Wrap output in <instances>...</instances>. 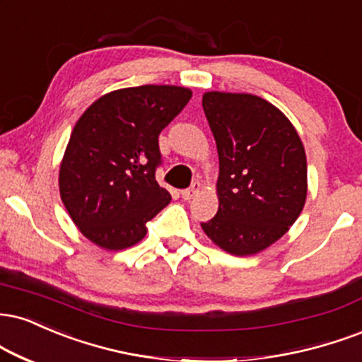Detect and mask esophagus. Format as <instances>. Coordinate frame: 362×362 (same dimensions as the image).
Returning <instances> with one entry per match:
<instances>
[{
    "instance_id": "obj_1",
    "label": "esophagus",
    "mask_w": 362,
    "mask_h": 362,
    "mask_svg": "<svg viewBox=\"0 0 362 362\" xmlns=\"http://www.w3.org/2000/svg\"><path fill=\"white\" fill-rule=\"evenodd\" d=\"M199 190H200V184H199V182H194V184L190 185L189 189L182 190V199H184V200H190V199L194 197V195L199 194Z\"/></svg>"
}]
</instances>
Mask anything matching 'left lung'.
<instances>
[{
	"label": "left lung",
	"mask_w": 362,
	"mask_h": 362,
	"mask_svg": "<svg viewBox=\"0 0 362 362\" xmlns=\"http://www.w3.org/2000/svg\"><path fill=\"white\" fill-rule=\"evenodd\" d=\"M202 107L219 155V209L200 226L230 255H256L305 206V150L288 117L258 95L212 90Z\"/></svg>",
	"instance_id": "8db88e82"
}]
</instances>
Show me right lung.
Masks as SVG:
<instances>
[{
    "instance_id": "obj_1",
    "label": "right lung",
    "mask_w": 362,
    "mask_h": 362,
    "mask_svg": "<svg viewBox=\"0 0 362 362\" xmlns=\"http://www.w3.org/2000/svg\"><path fill=\"white\" fill-rule=\"evenodd\" d=\"M192 90L139 86L112 90L74 126L62 165L60 197L74 224L104 250H124L146 234V223L168 206L158 185V136L187 106Z\"/></svg>"
}]
</instances>
